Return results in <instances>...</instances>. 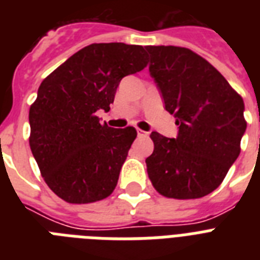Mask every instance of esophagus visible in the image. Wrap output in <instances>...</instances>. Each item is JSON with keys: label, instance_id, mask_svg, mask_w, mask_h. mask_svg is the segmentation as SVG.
I'll return each instance as SVG.
<instances>
[{"label": "esophagus", "instance_id": "34e87169", "mask_svg": "<svg viewBox=\"0 0 260 260\" xmlns=\"http://www.w3.org/2000/svg\"><path fill=\"white\" fill-rule=\"evenodd\" d=\"M138 135H139V136H142V138H147V136H148V132H146V131L139 129V128H138Z\"/></svg>", "mask_w": 260, "mask_h": 260}]
</instances>
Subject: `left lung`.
Segmentation results:
<instances>
[{"instance_id":"obj_1","label":"left lung","mask_w":260,"mask_h":260,"mask_svg":"<svg viewBox=\"0 0 260 260\" xmlns=\"http://www.w3.org/2000/svg\"><path fill=\"white\" fill-rule=\"evenodd\" d=\"M150 73L166 110L179 126L177 139L152 132L146 159L155 190L167 198L193 200L212 193L240 154L246 132L242 95L206 59L185 47L148 46Z\"/></svg>"}]
</instances>
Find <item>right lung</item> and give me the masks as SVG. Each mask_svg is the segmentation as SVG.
<instances>
[{
    "label": "right lung",
    "mask_w": 260,
    "mask_h": 260,
    "mask_svg": "<svg viewBox=\"0 0 260 260\" xmlns=\"http://www.w3.org/2000/svg\"><path fill=\"white\" fill-rule=\"evenodd\" d=\"M147 63L142 46L94 43L43 79L29 108V147L63 201L90 204L113 193L138 132L101 124L95 113L109 112L120 81Z\"/></svg>",
    "instance_id": "1"
}]
</instances>
